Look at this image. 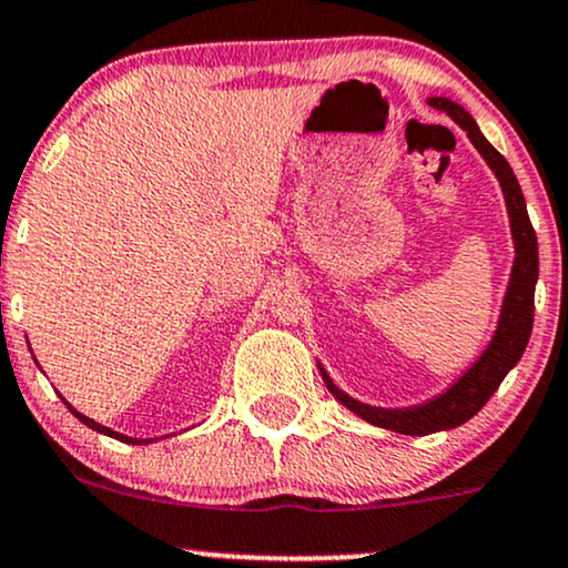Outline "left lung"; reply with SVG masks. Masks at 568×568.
Masks as SVG:
<instances>
[{"mask_svg":"<svg viewBox=\"0 0 568 568\" xmlns=\"http://www.w3.org/2000/svg\"><path fill=\"white\" fill-rule=\"evenodd\" d=\"M428 102L447 113L449 119H453L455 124L468 134V140L474 142V148L481 153V159L487 161V166L495 172L497 182H500L503 187L505 209H508L510 235H514L516 256H514V270H510L508 288H505L495 336H491L487 349L479 354V359H476L474 365H470L468 371L447 388V392L434 396V399H426L423 405H413V407L365 405V402L354 399V396L341 392V388L331 381V375L325 373V367L317 362L327 388H331V394L336 396L341 405L349 407L354 415H359L362 420L373 423V426L388 428V432L405 434V436H426L436 432H449V428L463 426V423L474 418V415L487 405L489 396L497 392V386L503 384L505 375L518 365L526 344H529L531 323H535V285L539 275L537 235L529 222V214H526L521 184H518L510 163L489 145V140L481 134V129L476 126V121L470 119L466 108H460L457 102L447 98H432Z\"/></svg>","mask_w":568,"mask_h":568,"instance_id":"obj_1","label":"left lung"}]
</instances>
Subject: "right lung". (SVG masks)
<instances>
[{
	"instance_id": "add662e5",
	"label": "right lung",
	"mask_w": 568,
	"mask_h": 568,
	"mask_svg": "<svg viewBox=\"0 0 568 568\" xmlns=\"http://www.w3.org/2000/svg\"><path fill=\"white\" fill-rule=\"evenodd\" d=\"M60 399H63V396H60ZM65 402V399H63ZM68 405V402H65ZM68 409H71L73 415H77V418L84 423V426H89L92 428V432H100V434H105V436H113V439H119V442H126V444H150L153 439H134V436H124V434H119V432H113V428H108V426H100V423H94L92 418H87V415H81L77 407L73 405H68Z\"/></svg>"
}]
</instances>
